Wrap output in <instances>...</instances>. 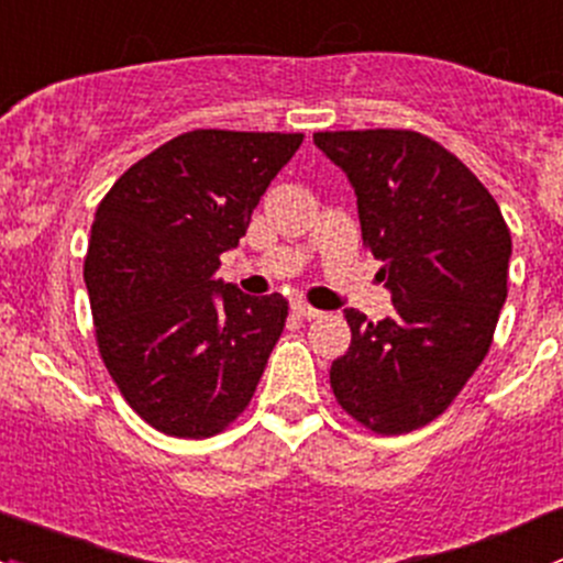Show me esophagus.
I'll return each instance as SVG.
<instances>
[{
    "label": "esophagus",
    "instance_id": "34e87169",
    "mask_svg": "<svg viewBox=\"0 0 563 563\" xmlns=\"http://www.w3.org/2000/svg\"><path fill=\"white\" fill-rule=\"evenodd\" d=\"M292 311L298 317H306V320H320L322 311L314 309V306H309L306 300H292Z\"/></svg>",
    "mask_w": 563,
    "mask_h": 563
}]
</instances>
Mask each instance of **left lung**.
Listing matches in <instances>:
<instances>
[{"label": "left lung", "instance_id": "8db88e82", "mask_svg": "<svg viewBox=\"0 0 563 563\" xmlns=\"http://www.w3.org/2000/svg\"><path fill=\"white\" fill-rule=\"evenodd\" d=\"M357 195L363 246L382 260L393 314L357 309L346 355L330 366L339 407L382 437L437 420L485 361L507 300L512 239L494 195L428 135L314 132Z\"/></svg>", "mask_w": 563, "mask_h": 563}]
</instances>
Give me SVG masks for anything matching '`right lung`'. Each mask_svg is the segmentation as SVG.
<instances>
[{
    "label": "right lung",
    "mask_w": 563,
    "mask_h": 563,
    "mask_svg": "<svg viewBox=\"0 0 563 563\" xmlns=\"http://www.w3.org/2000/svg\"><path fill=\"white\" fill-rule=\"evenodd\" d=\"M300 143V132H184L97 208L84 263L97 346L124 401L167 437H217L257 390L289 306L213 271Z\"/></svg>",
    "instance_id": "add662e5"
}]
</instances>
